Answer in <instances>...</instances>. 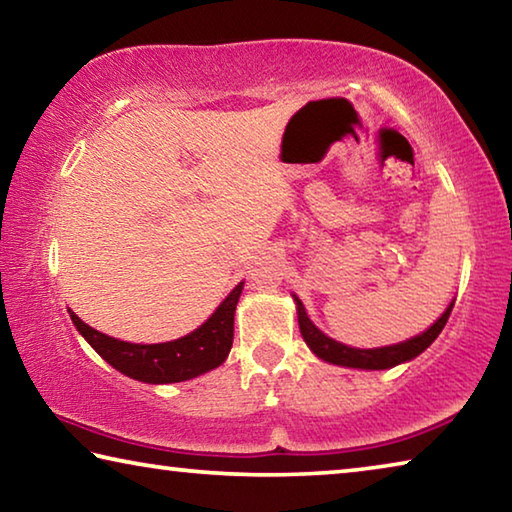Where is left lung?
<instances>
[{
  "label": "left lung",
  "mask_w": 512,
  "mask_h": 512,
  "mask_svg": "<svg viewBox=\"0 0 512 512\" xmlns=\"http://www.w3.org/2000/svg\"><path fill=\"white\" fill-rule=\"evenodd\" d=\"M298 305V323H300V332L302 339L314 350L316 357L323 361L336 363V366H348V368H363V370H384V368H393L397 363H404L413 357H418L429 345L438 339V334L443 332V327L447 323L449 314H452L454 302L445 309V314L440 316L436 323H433L427 332H422L420 336H413V339L397 343V345H388V348H375V350H357V348H348L339 341L329 339L320 329L311 323L305 307L302 302L296 298Z\"/></svg>",
  "instance_id": "1"
}]
</instances>
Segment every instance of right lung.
<instances>
[{"label": "right lung", "mask_w": 512, "mask_h": 512, "mask_svg": "<svg viewBox=\"0 0 512 512\" xmlns=\"http://www.w3.org/2000/svg\"><path fill=\"white\" fill-rule=\"evenodd\" d=\"M244 289V282L237 284L219 309L194 329L192 334L178 341L137 345L112 339L85 325L83 320L69 309L72 323L85 336L94 350L106 359L112 368L124 372L126 377L146 381V384H173L203 375V372L221 366L232 348V332H235V309Z\"/></svg>", "instance_id": "1"}]
</instances>
